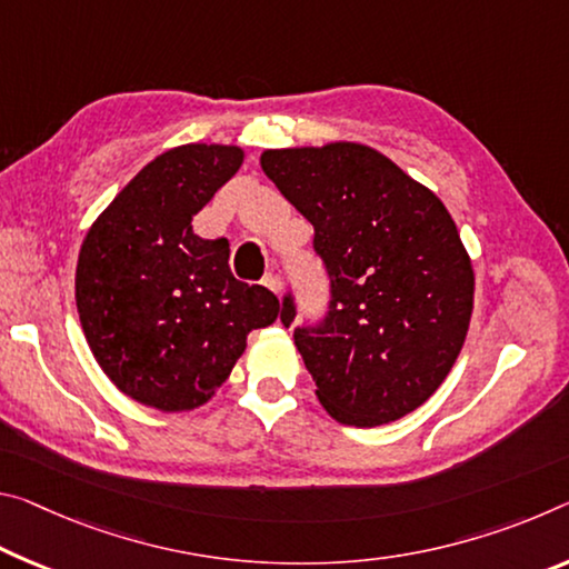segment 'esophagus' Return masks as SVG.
<instances>
[{
    "label": "esophagus",
    "instance_id": "1",
    "mask_svg": "<svg viewBox=\"0 0 569 569\" xmlns=\"http://www.w3.org/2000/svg\"><path fill=\"white\" fill-rule=\"evenodd\" d=\"M263 286H266V288H270V291H273V293H281V281H278V276H276V273H266V278H263Z\"/></svg>",
    "mask_w": 569,
    "mask_h": 569
}]
</instances>
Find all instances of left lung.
<instances>
[{"instance_id": "obj_1", "label": "left lung", "mask_w": 569, "mask_h": 569, "mask_svg": "<svg viewBox=\"0 0 569 569\" xmlns=\"http://www.w3.org/2000/svg\"><path fill=\"white\" fill-rule=\"evenodd\" d=\"M260 167L313 224L329 311L293 341L341 426L375 428L420 408L453 369L473 311V266L446 204L355 141L268 149ZM296 306L283 299L291 327Z\"/></svg>"}]
</instances>
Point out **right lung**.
I'll use <instances>...</instances> for the list:
<instances>
[{
	"label": "right lung",
	"mask_w": 569,
	"mask_h": 569,
	"mask_svg": "<svg viewBox=\"0 0 569 569\" xmlns=\"http://www.w3.org/2000/svg\"><path fill=\"white\" fill-rule=\"evenodd\" d=\"M246 151L184 143L149 161L90 224L76 268L80 327L123 395L161 412L218 392L252 329L281 303L230 273L228 240L194 236L192 218L236 177Z\"/></svg>",
	"instance_id": "add662e5"
}]
</instances>
